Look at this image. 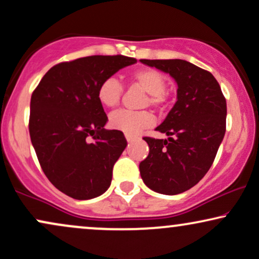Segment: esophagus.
Returning a JSON list of instances; mask_svg holds the SVG:
<instances>
[{
	"label": "esophagus",
	"mask_w": 259,
	"mask_h": 259,
	"mask_svg": "<svg viewBox=\"0 0 259 259\" xmlns=\"http://www.w3.org/2000/svg\"><path fill=\"white\" fill-rule=\"evenodd\" d=\"M125 138H126V141H127V142H132L133 140H134L133 136H129V135H125Z\"/></svg>",
	"instance_id": "34e87169"
}]
</instances>
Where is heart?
<instances>
[{
    "label": "heart",
    "instance_id": "b5f03b06",
    "mask_svg": "<svg viewBox=\"0 0 259 259\" xmlns=\"http://www.w3.org/2000/svg\"><path fill=\"white\" fill-rule=\"evenodd\" d=\"M133 81L148 94L146 105L160 107L164 103V92L167 89V79L162 73L153 68H142L133 74ZM123 86L114 76L106 78L97 89V99L102 106L113 108L120 102ZM154 124L152 114L148 112L118 111L109 117V125L119 130L125 135L136 136L142 130L151 127Z\"/></svg>",
    "mask_w": 259,
    "mask_h": 259
}]
</instances>
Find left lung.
<instances>
[{"mask_svg": "<svg viewBox=\"0 0 259 259\" xmlns=\"http://www.w3.org/2000/svg\"><path fill=\"white\" fill-rule=\"evenodd\" d=\"M140 62L168 73L178 84V101L156 127L168 139L144 138L150 153L140 163V174L158 194H181L195 186L213 164L227 127V101L214 76L190 62Z\"/></svg>", "mask_w": 259, "mask_h": 259, "instance_id": "1", "label": "left lung"}]
</instances>
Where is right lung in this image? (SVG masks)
<instances>
[{
    "mask_svg": "<svg viewBox=\"0 0 259 259\" xmlns=\"http://www.w3.org/2000/svg\"><path fill=\"white\" fill-rule=\"evenodd\" d=\"M136 63L125 56H89L53 65L31 95L29 133L45 175L59 191L90 200L107 191L126 147L97 99L106 78Z\"/></svg>",
    "mask_w": 259,
    "mask_h": 259,
    "instance_id": "obj_1",
    "label": "right lung"
}]
</instances>
